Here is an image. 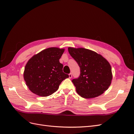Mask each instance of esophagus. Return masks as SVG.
<instances>
[{"label": "esophagus", "mask_w": 134, "mask_h": 134, "mask_svg": "<svg viewBox=\"0 0 134 134\" xmlns=\"http://www.w3.org/2000/svg\"><path fill=\"white\" fill-rule=\"evenodd\" d=\"M69 79L72 78V74L71 73H70L69 74Z\"/></svg>", "instance_id": "esophagus-1"}]
</instances>
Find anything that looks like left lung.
<instances>
[{"label": "left lung", "instance_id": "obj_1", "mask_svg": "<svg viewBox=\"0 0 134 134\" xmlns=\"http://www.w3.org/2000/svg\"><path fill=\"white\" fill-rule=\"evenodd\" d=\"M70 55L80 68V75L72 82L77 93L85 98L97 97L108 90L113 74L108 61L102 55L83 48L69 47Z\"/></svg>", "mask_w": 134, "mask_h": 134}]
</instances>
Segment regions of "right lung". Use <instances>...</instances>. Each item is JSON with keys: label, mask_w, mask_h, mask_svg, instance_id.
<instances>
[{"label": "right lung", "mask_w": 134, "mask_h": 134, "mask_svg": "<svg viewBox=\"0 0 134 134\" xmlns=\"http://www.w3.org/2000/svg\"><path fill=\"white\" fill-rule=\"evenodd\" d=\"M64 48L51 47L31 57L24 72L26 85L31 91L41 97L51 95L59 88L61 82L69 75L63 72L59 59Z\"/></svg>", "instance_id": "add662e5"}]
</instances>
